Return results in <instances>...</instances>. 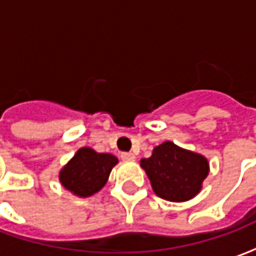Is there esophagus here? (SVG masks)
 <instances>
[{"mask_svg": "<svg viewBox=\"0 0 256 256\" xmlns=\"http://www.w3.org/2000/svg\"><path fill=\"white\" fill-rule=\"evenodd\" d=\"M120 158H122V160L124 162H133L134 159H136V156H134V154H132V152H123L122 155H120Z\"/></svg>", "mask_w": 256, "mask_h": 256, "instance_id": "obj_1", "label": "esophagus"}]
</instances>
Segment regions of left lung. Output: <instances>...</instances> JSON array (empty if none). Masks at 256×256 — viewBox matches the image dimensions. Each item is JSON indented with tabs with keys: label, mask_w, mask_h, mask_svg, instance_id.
Returning <instances> with one entry per match:
<instances>
[{
	"label": "left lung",
	"mask_w": 256,
	"mask_h": 256,
	"mask_svg": "<svg viewBox=\"0 0 256 256\" xmlns=\"http://www.w3.org/2000/svg\"><path fill=\"white\" fill-rule=\"evenodd\" d=\"M140 164L155 194L176 203L188 202L198 194L210 172L206 156L184 150L172 141L155 146L150 158L141 159Z\"/></svg>",
	"instance_id": "8db88e82"
}]
</instances>
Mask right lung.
Masks as SVG:
<instances>
[{
	"instance_id": "add662e5",
	"label": "right lung",
	"mask_w": 256,
	"mask_h": 256,
	"mask_svg": "<svg viewBox=\"0 0 256 256\" xmlns=\"http://www.w3.org/2000/svg\"><path fill=\"white\" fill-rule=\"evenodd\" d=\"M118 162L112 154H98L90 146H82L62 167L58 181L75 196L90 198L104 188Z\"/></svg>"
}]
</instances>
